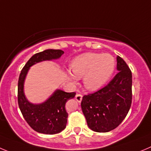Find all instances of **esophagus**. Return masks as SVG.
I'll list each match as a JSON object with an SVG mask.
<instances>
[{"label": "esophagus", "instance_id": "34e87169", "mask_svg": "<svg viewBox=\"0 0 151 151\" xmlns=\"http://www.w3.org/2000/svg\"><path fill=\"white\" fill-rule=\"evenodd\" d=\"M75 98H76V100L77 101V102L80 103L83 99V95H80V94H77L75 96Z\"/></svg>", "mask_w": 151, "mask_h": 151}]
</instances>
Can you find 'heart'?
<instances>
[{"label":"heart","instance_id":"1","mask_svg":"<svg viewBox=\"0 0 151 151\" xmlns=\"http://www.w3.org/2000/svg\"><path fill=\"white\" fill-rule=\"evenodd\" d=\"M115 60L109 53H86L77 56L71 63V69L75 75L68 73L73 82L77 77H83L86 88L95 91L104 86L113 74Z\"/></svg>","mask_w":151,"mask_h":151}]
</instances>
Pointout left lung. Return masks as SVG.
<instances>
[{
  "label": "left lung",
  "mask_w": 151,
  "mask_h": 151,
  "mask_svg": "<svg viewBox=\"0 0 151 151\" xmlns=\"http://www.w3.org/2000/svg\"><path fill=\"white\" fill-rule=\"evenodd\" d=\"M118 74L107 85L84 95L81 108L88 127L98 133L115 129L127 115L132 104V72L117 56Z\"/></svg>",
  "instance_id": "1"
}]
</instances>
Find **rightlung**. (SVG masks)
Returning <instances> with one entry per match:
<instances>
[{
    "label": "right lung",
    "mask_w": 151,
    "mask_h": 151,
    "mask_svg": "<svg viewBox=\"0 0 151 151\" xmlns=\"http://www.w3.org/2000/svg\"><path fill=\"white\" fill-rule=\"evenodd\" d=\"M64 53L62 50L48 49L36 53L25 64L19 75L18 83V103L27 123L35 131L44 134H56L66 127L68 113L65 104L74 98L75 92L68 93L56 90L45 102L33 104L28 102L24 94V82L29 67L44 60L60 58Z\"/></svg>",
    "instance_id": "right-lung-1"
}]
</instances>
